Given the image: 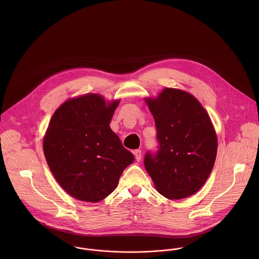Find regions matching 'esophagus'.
Listing matches in <instances>:
<instances>
[{
	"instance_id": "34e87169",
	"label": "esophagus",
	"mask_w": 259,
	"mask_h": 259,
	"mask_svg": "<svg viewBox=\"0 0 259 259\" xmlns=\"http://www.w3.org/2000/svg\"><path fill=\"white\" fill-rule=\"evenodd\" d=\"M134 154H135V157L138 161H140L142 159V150L141 149H136L134 151Z\"/></svg>"
}]
</instances>
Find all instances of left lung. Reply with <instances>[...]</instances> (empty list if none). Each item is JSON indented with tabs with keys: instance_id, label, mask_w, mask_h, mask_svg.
Wrapping results in <instances>:
<instances>
[{
	"instance_id": "8db88e82",
	"label": "left lung",
	"mask_w": 259,
	"mask_h": 259,
	"mask_svg": "<svg viewBox=\"0 0 259 259\" xmlns=\"http://www.w3.org/2000/svg\"><path fill=\"white\" fill-rule=\"evenodd\" d=\"M155 127L157 149L148 151L144 163L157 191L168 199L195 193L214 165L218 139L210 117L188 93L164 89L148 99Z\"/></svg>"
}]
</instances>
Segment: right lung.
Listing matches in <instances>:
<instances>
[{"instance_id":"right-lung-1","label":"right lung","mask_w":259,"mask_h":259,"mask_svg":"<svg viewBox=\"0 0 259 259\" xmlns=\"http://www.w3.org/2000/svg\"><path fill=\"white\" fill-rule=\"evenodd\" d=\"M119 102L84 95L67 101L53 114L44 139L48 165L74 198L98 202L115 189L135 157L110 127Z\"/></svg>"}]
</instances>
